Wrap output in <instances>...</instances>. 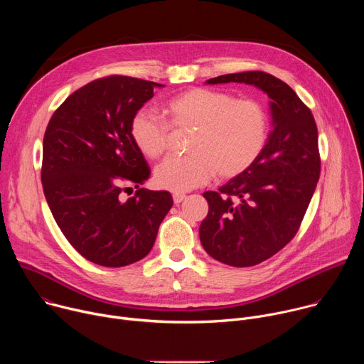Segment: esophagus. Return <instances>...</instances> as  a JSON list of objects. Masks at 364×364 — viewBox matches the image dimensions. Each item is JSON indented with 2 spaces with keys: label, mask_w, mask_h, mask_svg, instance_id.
<instances>
[{
  "label": "esophagus",
  "mask_w": 364,
  "mask_h": 364,
  "mask_svg": "<svg viewBox=\"0 0 364 364\" xmlns=\"http://www.w3.org/2000/svg\"><path fill=\"white\" fill-rule=\"evenodd\" d=\"M186 198V196L184 194H173V200H174V204H180L183 200Z\"/></svg>",
  "instance_id": "34e87169"
}]
</instances>
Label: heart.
<instances>
[{
    "instance_id": "heart-1",
    "label": "heart",
    "mask_w": 364,
    "mask_h": 364,
    "mask_svg": "<svg viewBox=\"0 0 364 364\" xmlns=\"http://www.w3.org/2000/svg\"><path fill=\"white\" fill-rule=\"evenodd\" d=\"M166 121L145 109L131 119V138L148 160L161 157L171 129L191 132L187 157H173L154 171V184L177 194L200 187L215 174L230 180L246 173L261 157L269 135V115L262 103L204 87L173 97Z\"/></svg>"
}]
</instances>
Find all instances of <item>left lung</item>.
<instances>
[{
	"instance_id": "8db88e82",
	"label": "left lung",
	"mask_w": 364,
	"mask_h": 364,
	"mask_svg": "<svg viewBox=\"0 0 364 364\" xmlns=\"http://www.w3.org/2000/svg\"><path fill=\"white\" fill-rule=\"evenodd\" d=\"M246 83L269 97L272 131L259 160L219 191H205L209 213L198 235L216 261L246 268L279 252L298 232L320 178L318 131L313 114L281 79L242 72L207 85Z\"/></svg>"
}]
</instances>
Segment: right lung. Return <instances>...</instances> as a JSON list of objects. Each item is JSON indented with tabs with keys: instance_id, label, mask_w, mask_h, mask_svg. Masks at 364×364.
Segmentation results:
<instances>
[{
	"instance_id": "obj_1",
	"label": "right lung",
	"mask_w": 364,
	"mask_h": 364,
	"mask_svg": "<svg viewBox=\"0 0 364 364\" xmlns=\"http://www.w3.org/2000/svg\"><path fill=\"white\" fill-rule=\"evenodd\" d=\"M163 86L129 76L93 80L47 125L44 197L69 243L96 265L119 268L145 257L173 205L168 191L139 188L151 170L129 132L135 112ZM131 185L139 190L124 200Z\"/></svg>"
}]
</instances>
